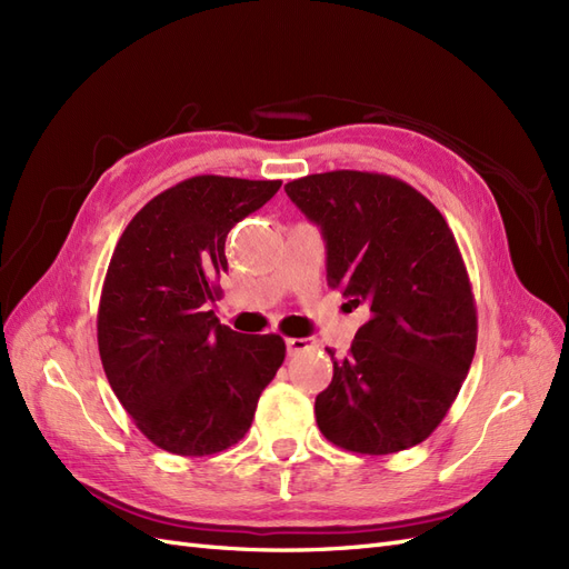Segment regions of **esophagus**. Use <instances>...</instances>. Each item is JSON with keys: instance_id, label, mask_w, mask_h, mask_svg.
<instances>
[{"instance_id": "34e87169", "label": "esophagus", "mask_w": 569, "mask_h": 569, "mask_svg": "<svg viewBox=\"0 0 569 569\" xmlns=\"http://www.w3.org/2000/svg\"><path fill=\"white\" fill-rule=\"evenodd\" d=\"M303 351H316V341L306 339V337L287 339V353L289 356H297V353H303Z\"/></svg>"}]
</instances>
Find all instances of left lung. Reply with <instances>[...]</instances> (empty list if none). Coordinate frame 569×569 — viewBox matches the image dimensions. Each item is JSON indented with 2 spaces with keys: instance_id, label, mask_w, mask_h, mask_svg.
Wrapping results in <instances>:
<instances>
[{
  "instance_id": "8db88e82",
  "label": "left lung",
  "mask_w": 569,
  "mask_h": 569,
  "mask_svg": "<svg viewBox=\"0 0 569 569\" xmlns=\"http://www.w3.org/2000/svg\"><path fill=\"white\" fill-rule=\"evenodd\" d=\"M316 222L327 284L370 320L335 360L316 399L327 441L368 456L406 451L435 432L470 370L477 308L468 270L437 206L403 180L332 170L284 184Z\"/></svg>"
}]
</instances>
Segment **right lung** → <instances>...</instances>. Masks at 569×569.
<instances>
[{"label": "right lung", "mask_w": 569, "mask_h": 569, "mask_svg": "<svg viewBox=\"0 0 569 569\" xmlns=\"http://www.w3.org/2000/svg\"><path fill=\"white\" fill-rule=\"evenodd\" d=\"M280 184L182 180L153 197L113 249L97 313L101 366L137 429L168 453L234 446L282 366L280 335H239L209 311L228 270V232Z\"/></svg>", "instance_id": "right-lung-1"}]
</instances>
